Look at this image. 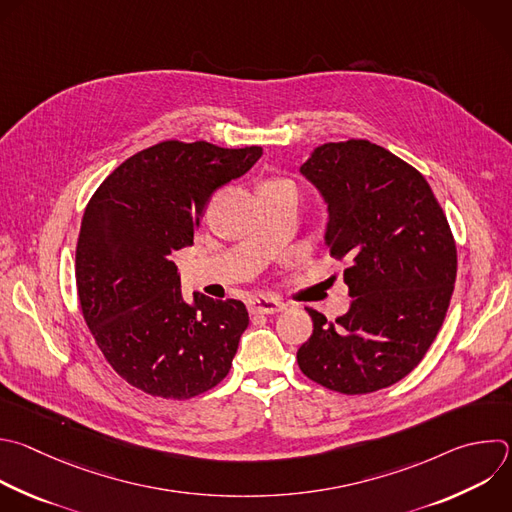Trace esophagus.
<instances>
[{
	"instance_id": "34e87169",
	"label": "esophagus",
	"mask_w": 512,
	"mask_h": 512,
	"mask_svg": "<svg viewBox=\"0 0 512 512\" xmlns=\"http://www.w3.org/2000/svg\"><path fill=\"white\" fill-rule=\"evenodd\" d=\"M285 309V303L273 297H255L249 301V311L253 315H271Z\"/></svg>"
}]
</instances>
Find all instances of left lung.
I'll list each match as a JSON object with an SVG mask.
<instances>
[{
  "mask_svg": "<svg viewBox=\"0 0 512 512\" xmlns=\"http://www.w3.org/2000/svg\"><path fill=\"white\" fill-rule=\"evenodd\" d=\"M301 173L329 205L325 243L346 261L348 313L313 307L299 370L339 394H370L406 378L436 339L456 281V241L422 173L362 138L327 142Z\"/></svg>",
  "mask_w": 512,
  "mask_h": 512,
  "instance_id": "8db88e82",
  "label": "left lung"
}]
</instances>
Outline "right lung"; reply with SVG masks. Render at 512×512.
<instances>
[{"label":"right lung","mask_w":512,"mask_h":512,"mask_svg":"<svg viewBox=\"0 0 512 512\" xmlns=\"http://www.w3.org/2000/svg\"><path fill=\"white\" fill-rule=\"evenodd\" d=\"M261 146L164 140L124 160L92 195L76 245L82 315L110 368L140 392L191 400L229 374L249 313L237 299L181 295L173 255L193 245L211 195Z\"/></svg>","instance_id":"1"}]
</instances>
